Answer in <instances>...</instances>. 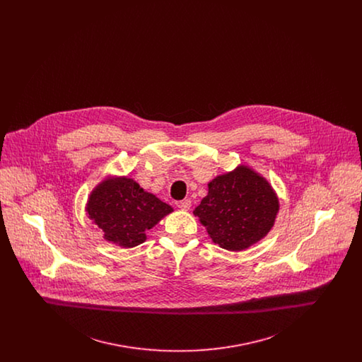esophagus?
Returning <instances> with one entry per match:
<instances>
[{"mask_svg":"<svg viewBox=\"0 0 362 362\" xmlns=\"http://www.w3.org/2000/svg\"><path fill=\"white\" fill-rule=\"evenodd\" d=\"M176 206L179 207L180 210H189V207H191V201L189 199L179 201V202H176Z\"/></svg>","mask_w":362,"mask_h":362,"instance_id":"34e87169","label":"esophagus"}]
</instances>
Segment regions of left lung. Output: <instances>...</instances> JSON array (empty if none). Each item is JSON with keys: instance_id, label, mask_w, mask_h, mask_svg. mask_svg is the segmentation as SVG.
I'll list each match as a JSON object with an SVG mask.
<instances>
[{"instance_id": "1", "label": "left lung", "mask_w": 362, "mask_h": 362, "mask_svg": "<svg viewBox=\"0 0 362 362\" xmlns=\"http://www.w3.org/2000/svg\"><path fill=\"white\" fill-rule=\"evenodd\" d=\"M195 207L213 243L228 251H244L262 240L274 226L279 210L276 192L260 173L241 164L218 175Z\"/></svg>"}]
</instances>
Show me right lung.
<instances>
[{
  "label": "right lung",
  "mask_w": 362,
  "mask_h": 362,
  "mask_svg": "<svg viewBox=\"0 0 362 362\" xmlns=\"http://www.w3.org/2000/svg\"><path fill=\"white\" fill-rule=\"evenodd\" d=\"M86 211L103 232L104 240L133 248L146 240V232L173 209L134 179L108 176L89 194Z\"/></svg>",
  "instance_id": "obj_1"
}]
</instances>
